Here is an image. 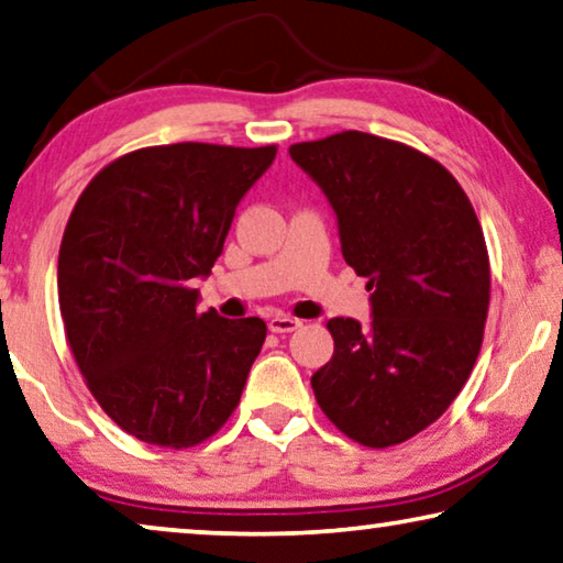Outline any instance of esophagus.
Masks as SVG:
<instances>
[{
  "label": "esophagus",
  "mask_w": 563,
  "mask_h": 563,
  "mask_svg": "<svg viewBox=\"0 0 563 563\" xmlns=\"http://www.w3.org/2000/svg\"><path fill=\"white\" fill-rule=\"evenodd\" d=\"M267 329L273 333H292L300 329V321L292 316H273L271 321H267Z\"/></svg>",
  "instance_id": "1"
}]
</instances>
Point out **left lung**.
<instances>
[{
	"mask_svg": "<svg viewBox=\"0 0 563 563\" xmlns=\"http://www.w3.org/2000/svg\"><path fill=\"white\" fill-rule=\"evenodd\" d=\"M290 156L339 217L341 253L366 278L372 329L331 318L333 356L310 379L318 407L364 448H391L444 415L483 346L490 260L467 195L399 141L341 131Z\"/></svg>",
	"mask_w": 563,
	"mask_h": 563,
	"instance_id": "obj_1",
	"label": "left lung"
}]
</instances>
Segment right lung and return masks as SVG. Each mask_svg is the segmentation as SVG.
I'll return each instance as SVG.
<instances>
[{
  "mask_svg": "<svg viewBox=\"0 0 563 563\" xmlns=\"http://www.w3.org/2000/svg\"><path fill=\"white\" fill-rule=\"evenodd\" d=\"M275 154L146 146L103 166L75 201L57 257L65 335L100 409L141 442L195 448L240 405L267 325L199 313L191 280L212 273Z\"/></svg>",
  "mask_w": 563,
  "mask_h": 563,
  "instance_id": "1",
  "label": "right lung"
}]
</instances>
